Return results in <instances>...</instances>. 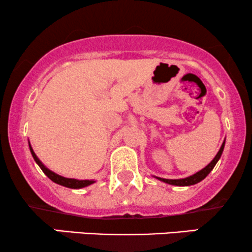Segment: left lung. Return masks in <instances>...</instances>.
Returning a JSON list of instances; mask_svg holds the SVG:
<instances>
[{
  "label": "left lung",
  "instance_id": "obj_1",
  "mask_svg": "<svg viewBox=\"0 0 252 252\" xmlns=\"http://www.w3.org/2000/svg\"><path fill=\"white\" fill-rule=\"evenodd\" d=\"M224 146H225V141L222 142L220 149H219V152L217 153V155L215 156V158H213L211 162L207 164L205 168H202L201 170H199L198 173H195V174L189 176V178H185V179H163V178H158V176H155L156 179H158L160 181H163L166 182V184H169V185H174V186H190V185H195L198 184V182H200L201 180H204L205 178H206L207 175L210 174V172L215 168L216 163L218 162V160L220 158V156L222 154V150H224Z\"/></svg>",
  "mask_w": 252,
  "mask_h": 252
}]
</instances>
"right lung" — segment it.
Instances as JSON below:
<instances>
[{
    "instance_id": "right-lung-1",
    "label": "right lung",
    "mask_w": 252,
    "mask_h": 252,
    "mask_svg": "<svg viewBox=\"0 0 252 252\" xmlns=\"http://www.w3.org/2000/svg\"><path fill=\"white\" fill-rule=\"evenodd\" d=\"M30 149H31L32 156H33V158H34V161H35V162L39 164V167H40V168H41L42 172L45 173V174L47 175L52 181L56 182V184L62 185V186H65V187H68V189H83V187L89 186V185L94 184V180H77V179L63 178V176H62V175L56 174V173L52 172V170H50L48 168H46V167L43 166V163L39 160V158H37V156L35 155V153H34V150L31 147V144H30Z\"/></svg>"
}]
</instances>
